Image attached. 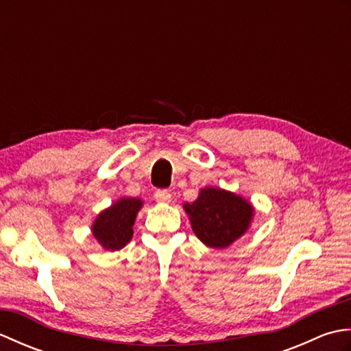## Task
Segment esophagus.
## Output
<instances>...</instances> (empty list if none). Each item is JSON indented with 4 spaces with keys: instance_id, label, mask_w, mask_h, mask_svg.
<instances>
[{
    "instance_id": "obj_1",
    "label": "esophagus",
    "mask_w": 351,
    "mask_h": 351,
    "mask_svg": "<svg viewBox=\"0 0 351 351\" xmlns=\"http://www.w3.org/2000/svg\"><path fill=\"white\" fill-rule=\"evenodd\" d=\"M154 197H155L156 202H160V204H169L170 200H171V195H170L169 191H166V190H158V191H155Z\"/></svg>"
}]
</instances>
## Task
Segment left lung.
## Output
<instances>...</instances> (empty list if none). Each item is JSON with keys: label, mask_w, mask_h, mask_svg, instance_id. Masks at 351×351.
I'll return each instance as SVG.
<instances>
[{"label": "left lung", "mask_w": 351, "mask_h": 351, "mask_svg": "<svg viewBox=\"0 0 351 351\" xmlns=\"http://www.w3.org/2000/svg\"><path fill=\"white\" fill-rule=\"evenodd\" d=\"M191 228L204 244L225 249L249 229L253 206L241 196L221 189L205 187L193 204H184Z\"/></svg>", "instance_id": "1"}]
</instances>
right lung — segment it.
<instances>
[{"label":"right lung","instance_id":"add662e5","mask_svg":"<svg viewBox=\"0 0 351 351\" xmlns=\"http://www.w3.org/2000/svg\"><path fill=\"white\" fill-rule=\"evenodd\" d=\"M141 205L143 202L137 197H122L96 217L92 234L104 249L121 250L131 241L132 226Z\"/></svg>","mask_w":351,"mask_h":351}]
</instances>
